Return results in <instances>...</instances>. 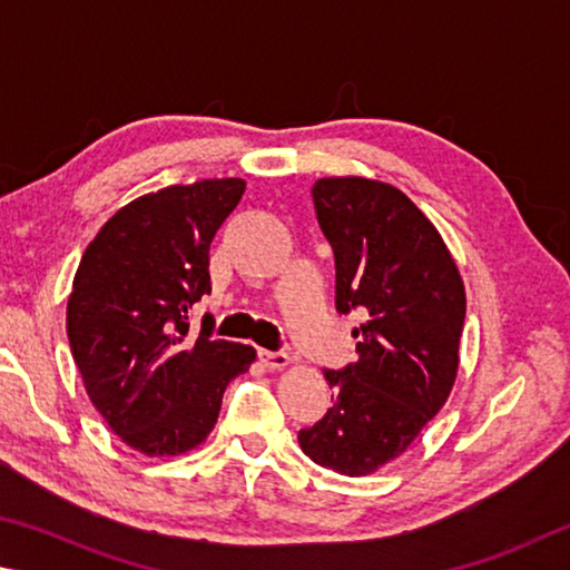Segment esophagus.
<instances>
[{"mask_svg":"<svg viewBox=\"0 0 570 570\" xmlns=\"http://www.w3.org/2000/svg\"><path fill=\"white\" fill-rule=\"evenodd\" d=\"M259 361H263L269 367V371H285V367L291 365V355L263 351V353H259Z\"/></svg>","mask_w":570,"mask_h":570,"instance_id":"esophagus-1","label":"esophagus"}]
</instances>
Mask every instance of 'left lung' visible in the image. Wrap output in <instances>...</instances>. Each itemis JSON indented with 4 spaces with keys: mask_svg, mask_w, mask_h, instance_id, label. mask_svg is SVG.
Listing matches in <instances>:
<instances>
[{
    "mask_svg": "<svg viewBox=\"0 0 570 570\" xmlns=\"http://www.w3.org/2000/svg\"><path fill=\"white\" fill-rule=\"evenodd\" d=\"M313 199L335 253V305L365 307L357 363L325 371L335 391L323 421L297 433L303 453L361 478L403 455L453 391L465 285L441 233L401 189L323 177Z\"/></svg>",
    "mask_w": 570,
    "mask_h": 570,
    "instance_id": "left-lung-1",
    "label": "left lung"
}]
</instances>
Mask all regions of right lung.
Segmentation results:
<instances>
[{
    "instance_id": "1",
    "label": "right lung",
    "mask_w": 570,
    "mask_h": 570,
    "mask_svg": "<svg viewBox=\"0 0 570 570\" xmlns=\"http://www.w3.org/2000/svg\"><path fill=\"white\" fill-rule=\"evenodd\" d=\"M245 179H199L132 199L87 245L67 301V337L89 401L127 448L185 455L207 441L229 381L255 347L187 337L209 293V243Z\"/></svg>"
}]
</instances>
